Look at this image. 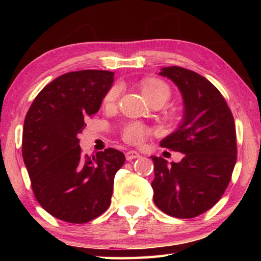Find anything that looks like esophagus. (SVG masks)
I'll return each mask as SVG.
<instances>
[{
    "mask_svg": "<svg viewBox=\"0 0 261 261\" xmlns=\"http://www.w3.org/2000/svg\"><path fill=\"white\" fill-rule=\"evenodd\" d=\"M139 156H140V154L138 152H136V151H132V149H131V151H127L125 153V158H126L127 161H131V160H134V159H137Z\"/></svg>",
    "mask_w": 261,
    "mask_h": 261,
    "instance_id": "obj_1",
    "label": "esophagus"
}]
</instances>
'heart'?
Listing matches in <instances>:
<instances>
[{"instance_id": "obj_1", "label": "heart", "mask_w": 261, "mask_h": 261, "mask_svg": "<svg viewBox=\"0 0 261 261\" xmlns=\"http://www.w3.org/2000/svg\"><path fill=\"white\" fill-rule=\"evenodd\" d=\"M141 90L143 93L146 96L147 100L151 103L154 102H162L165 103L166 101L170 98L171 91L167 84L159 78H145L141 82ZM121 93V86L118 84H115L109 88L103 98V106L105 107H113L116 103V101ZM147 135L146 126L140 124V123H131L126 125L123 137L124 140L129 144H140Z\"/></svg>"}]
</instances>
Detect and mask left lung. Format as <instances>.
Instances as JSON below:
<instances>
[{"mask_svg":"<svg viewBox=\"0 0 261 261\" xmlns=\"http://www.w3.org/2000/svg\"><path fill=\"white\" fill-rule=\"evenodd\" d=\"M184 100V120L160 146L184 154L171 162L152 156L153 200L174 218L191 219L220 200L231 179L237 159L236 127L226 99L210 81L180 67L161 69Z\"/></svg>","mask_w":261,"mask_h":261,"instance_id":"obj_1","label":"left lung"}]
</instances>
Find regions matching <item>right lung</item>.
I'll return each instance as SVG.
<instances>
[{"mask_svg":"<svg viewBox=\"0 0 261 261\" xmlns=\"http://www.w3.org/2000/svg\"><path fill=\"white\" fill-rule=\"evenodd\" d=\"M113 82L114 72L106 70L64 73L42 88L26 114L21 153L35 199L65 222L86 223L105 213L124 165L115 148L83 154L78 139Z\"/></svg>","mask_w":261,"mask_h":261,"instance_id":"1","label":"right lung"}]
</instances>
